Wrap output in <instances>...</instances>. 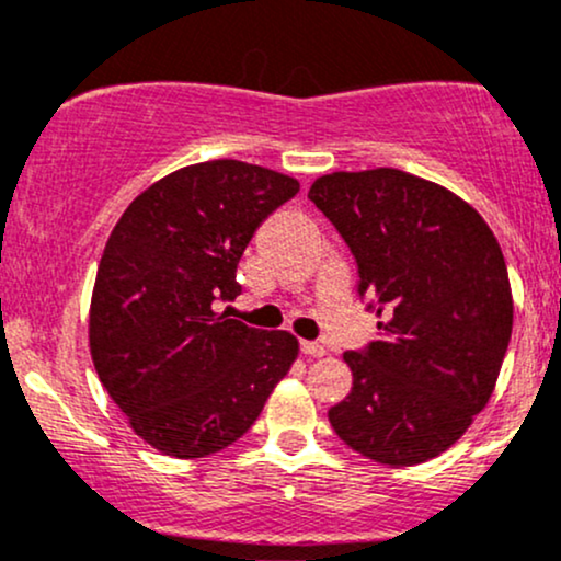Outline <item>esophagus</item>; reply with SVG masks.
Wrapping results in <instances>:
<instances>
[{
    "instance_id": "34e87169",
    "label": "esophagus",
    "mask_w": 561,
    "mask_h": 561,
    "mask_svg": "<svg viewBox=\"0 0 561 561\" xmlns=\"http://www.w3.org/2000/svg\"><path fill=\"white\" fill-rule=\"evenodd\" d=\"M300 351L306 353V356H313V358H319V356H324V345L321 343H311V340H302L300 343Z\"/></svg>"
}]
</instances>
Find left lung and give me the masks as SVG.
I'll use <instances>...</instances> for the list:
<instances>
[{"label": "left lung", "instance_id": "1", "mask_svg": "<svg viewBox=\"0 0 561 561\" xmlns=\"http://www.w3.org/2000/svg\"><path fill=\"white\" fill-rule=\"evenodd\" d=\"M308 199L351 248L358 295L388 313L377 340L343 356L353 388L330 424L379 465L435 459L499 379L514 319L504 253L472 205L414 173H327Z\"/></svg>", "mask_w": 561, "mask_h": 561}]
</instances>
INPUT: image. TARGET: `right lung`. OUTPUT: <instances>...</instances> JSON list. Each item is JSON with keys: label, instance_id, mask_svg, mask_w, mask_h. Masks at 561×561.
I'll use <instances>...</instances> for the list:
<instances>
[{"label": "right lung", "instance_id": "1", "mask_svg": "<svg viewBox=\"0 0 561 561\" xmlns=\"http://www.w3.org/2000/svg\"><path fill=\"white\" fill-rule=\"evenodd\" d=\"M293 176L242 160L173 171L126 208L89 308L100 382L141 440L176 459L231 446L298 356L289 332L255 330L216 300L242 293L255 229L298 195Z\"/></svg>", "mask_w": 561, "mask_h": 561}]
</instances>
